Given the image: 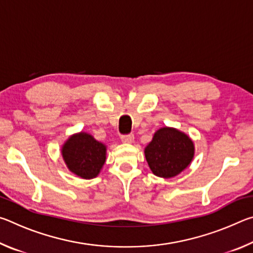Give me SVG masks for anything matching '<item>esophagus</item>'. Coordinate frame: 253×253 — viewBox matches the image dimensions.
Wrapping results in <instances>:
<instances>
[{
	"label": "esophagus",
	"instance_id": "obj_1",
	"mask_svg": "<svg viewBox=\"0 0 253 253\" xmlns=\"http://www.w3.org/2000/svg\"><path fill=\"white\" fill-rule=\"evenodd\" d=\"M122 142L126 143V144H131L134 143V135L132 134H128V135H123L122 137Z\"/></svg>",
	"mask_w": 253,
	"mask_h": 253
}]
</instances>
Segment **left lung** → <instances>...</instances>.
<instances>
[{
  "label": "left lung",
  "mask_w": 253,
  "mask_h": 253,
  "mask_svg": "<svg viewBox=\"0 0 253 253\" xmlns=\"http://www.w3.org/2000/svg\"><path fill=\"white\" fill-rule=\"evenodd\" d=\"M147 164L154 175L172 178L181 174L194 158L193 140L173 127H162L144 149Z\"/></svg>",
  "instance_id": "1"
}]
</instances>
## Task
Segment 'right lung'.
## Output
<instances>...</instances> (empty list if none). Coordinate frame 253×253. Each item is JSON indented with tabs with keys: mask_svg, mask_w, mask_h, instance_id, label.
<instances>
[{
	"mask_svg": "<svg viewBox=\"0 0 253 253\" xmlns=\"http://www.w3.org/2000/svg\"><path fill=\"white\" fill-rule=\"evenodd\" d=\"M68 169L77 176L91 179L99 175L106 163L107 146L85 131L71 135L61 147Z\"/></svg>",
	"mask_w": 253,
	"mask_h": 253,
	"instance_id": "obj_1",
	"label": "right lung"
}]
</instances>
